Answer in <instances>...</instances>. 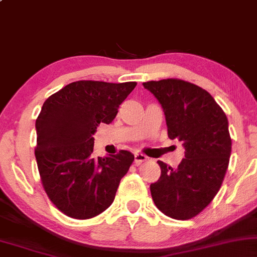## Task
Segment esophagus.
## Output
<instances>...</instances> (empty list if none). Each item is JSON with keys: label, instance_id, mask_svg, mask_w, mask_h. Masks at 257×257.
<instances>
[{"label": "esophagus", "instance_id": "1", "mask_svg": "<svg viewBox=\"0 0 257 257\" xmlns=\"http://www.w3.org/2000/svg\"><path fill=\"white\" fill-rule=\"evenodd\" d=\"M146 160H147V157L146 156H144V154H141V153H135L134 163L137 164V165H140L141 163L146 162Z\"/></svg>", "mask_w": 257, "mask_h": 257}]
</instances>
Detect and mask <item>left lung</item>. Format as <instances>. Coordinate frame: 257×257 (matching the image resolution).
<instances>
[{"label":"left lung","instance_id":"8db88e82","mask_svg":"<svg viewBox=\"0 0 257 257\" xmlns=\"http://www.w3.org/2000/svg\"><path fill=\"white\" fill-rule=\"evenodd\" d=\"M158 99L168 135L183 142L177 168L158 160L162 175L151 184L157 208L177 220L196 217L220 189L231 156L227 117L206 89L181 79L142 83Z\"/></svg>","mask_w":257,"mask_h":257}]
</instances>
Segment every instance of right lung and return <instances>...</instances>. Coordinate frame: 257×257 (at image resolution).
<instances>
[{
	"label": "right lung",
	"instance_id": "obj_1",
	"mask_svg": "<svg viewBox=\"0 0 257 257\" xmlns=\"http://www.w3.org/2000/svg\"><path fill=\"white\" fill-rule=\"evenodd\" d=\"M135 86L137 82L80 80L43 104L36 119L37 165L46 195L68 217L93 218L115 200L134 156L120 150L94 159L93 134L100 123L115 119Z\"/></svg>",
	"mask_w": 257,
	"mask_h": 257
}]
</instances>
